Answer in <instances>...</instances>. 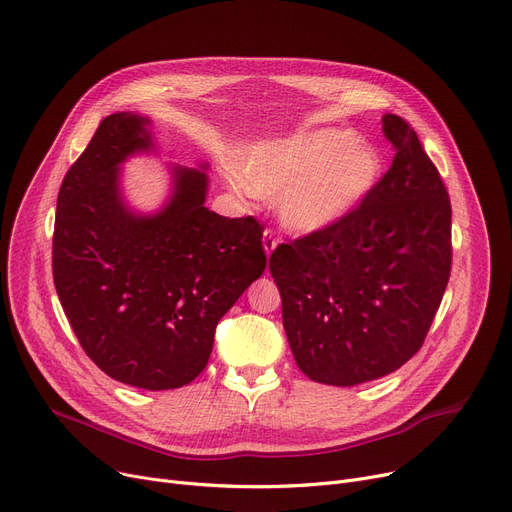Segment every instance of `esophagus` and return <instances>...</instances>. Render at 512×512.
Masks as SVG:
<instances>
[{
	"label": "esophagus",
	"mask_w": 512,
	"mask_h": 512,
	"mask_svg": "<svg viewBox=\"0 0 512 512\" xmlns=\"http://www.w3.org/2000/svg\"><path fill=\"white\" fill-rule=\"evenodd\" d=\"M276 245H278V240L274 238V232H272V230H265V232H263V249H265V255H267V257H270V255L274 253Z\"/></svg>",
	"instance_id": "esophagus-1"
}]
</instances>
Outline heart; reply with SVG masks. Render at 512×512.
<instances>
[{"mask_svg":"<svg viewBox=\"0 0 512 512\" xmlns=\"http://www.w3.org/2000/svg\"><path fill=\"white\" fill-rule=\"evenodd\" d=\"M384 174L382 149L355 130L315 128L247 147L238 161L242 186L280 197L286 228L311 234L351 215Z\"/></svg>","mask_w":512,"mask_h":512,"instance_id":"b5f03b06","label":"heart"}]
</instances>
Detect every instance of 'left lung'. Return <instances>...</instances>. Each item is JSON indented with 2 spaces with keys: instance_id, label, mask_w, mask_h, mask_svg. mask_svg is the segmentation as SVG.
<instances>
[{
  "instance_id": "left-lung-1",
  "label": "left lung",
  "mask_w": 512,
  "mask_h": 512,
  "mask_svg": "<svg viewBox=\"0 0 512 512\" xmlns=\"http://www.w3.org/2000/svg\"><path fill=\"white\" fill-rule=\"evenodd\" d=\"M390 170L344 220L270 257L282 321L313 382L357 386L384 378L421 348L450 278L452 209L417 132L382 118Z\"/></svg>"
}]
</instances>
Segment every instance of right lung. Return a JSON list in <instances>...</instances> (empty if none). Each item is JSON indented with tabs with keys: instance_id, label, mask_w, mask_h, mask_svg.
Wrapping results in <instances>:
<instances>
[{
	"instance_id": "1",
	"label": "right lung",
	"mask_w": 512,
	"mask_h": 512,
	"mask_svg": "<svg viewBox=\"0 0 512 512\" xmlns=\"http://www.w3.org/2000/svg\"><path fill=\"white\" fill-rule=\"evenodd\" d=\"M151 120H101L68 170L53 228V282L89 359L143 390L191 384L205 369L218 321L265 270L255 218L205 207L203 170L172 166V195L155 213L132 211L120 166L155 149Z\"/></svg>"
}]
</instances>
